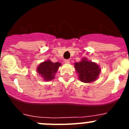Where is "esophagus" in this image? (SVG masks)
Returning a JSON list of instances; mask_svg holds the SVG:
<instances>
[{"mask_svg":"<svg viewBox=\"0 0 129 129\" xmlns=\"http://www.w3.org/2000/svg\"><path fill=\"white\" fill-rule=\"evenodd\" d=\"M64 62L67 64H68L70 62V60H69V59H65V60H64Z\"/></svg>","mask_w":129,"mask_h":129,"instance_id":"34e87169","label":"esophagus"}]
</instances>
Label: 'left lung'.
Wrapping results in <instances>:
<instances>
[{"label": "left lung", "mask_w": 129, "mask_h": 129, "mask_svg": "<svg viewBox=\"0 0 129 129\" xmlns=\"http://www.w3.org/2000/svg\"><path fill=\"white\" fill-rule=\"evenodd\" d=\"M75 68L79 74V78L84 83L93 82L99 76L100 68L96 63L83 59L81 61L75 63Z\"/></svg>", "instance_id": "8db88e82"}]
</instances>
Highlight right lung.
<instances>
[{
  "label": "right lung",
  "mask_w": 129,
  "mask_h": 129,
  "mask_svg": "<svg viewBox=\"0 0 129 129\" xmlns=\"http://www.w3.org/2000/svg\"><path fill=\"white\" fill-rule=\"evenodd\" d=\"M61 65L59 62H52L50 60H48L40 64L37 67V72L40 76L41 75L44 81H49L54 78L55 74Z\"/></svg>",
  "instance_id": "obj_1"
}]
</instances>
